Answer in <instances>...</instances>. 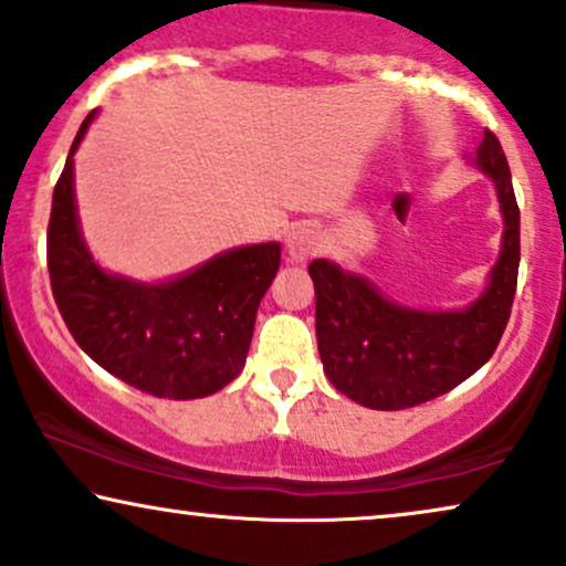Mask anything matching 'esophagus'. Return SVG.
Here are the masks:
<instances>
[{
  "instance_id": "34e87169",
  "label": "esophagus",
  "mask_w": 566,
  "mask_h": 566,
  "mask_svg": "<svg viewBox=\"0 0 566 566\" xmlns=\"http://www.w3.org/2000/svg\"><path fill=\"white\" fill-rule=\"evenodd\" d=\"M322 249V233L314 226H296L285 237V252L293 262H306L312 260Z\"/></svg>"
}]
</instances>
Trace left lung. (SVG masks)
<instances>
[{
	"label": "left lung",
	"instance_id": "obj_1",
	"mask_svg": "<svg viewBox=\"0 0 566 566\" xmlns=\"http://www.w3.org/2000/svg\"><path fill=\"white\" fill-rule=\"evenodd\" d=\"M471 164L494 181L504 231L486 289L468 306L413 310L337 262L310 265L322 366L335 390L358 406L402 410L434 400L479 371L502 340L517 289L520 210L494 132L486 129Z\"/></svg>",
	"mask_w": 566,
	"mask_h": 566
}]
</instances>
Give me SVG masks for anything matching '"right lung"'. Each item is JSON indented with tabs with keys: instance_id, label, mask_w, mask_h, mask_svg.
Returning a JSON list of instances; mask_svg holds the SVG:
<instances>
[{
	"instance_id": "1",
	"label": "right lung",
	"mask_w": 566,
	"mask_h": 566,
	"mask_svg": "<svg viewBox=\"0 0 566 566\" xmlns=\"http://www.w3.org/2000/svg\"><path fill=\"white\" fill-rule=\"evenodd\" d=\"M95 114L80 124L51 200L46 260L54 301L77 346L108 374L156 398H208L244 369L281 244L229 249L158 283L108 273L85 244L75 202V153Z\"/></svg>"
}]
</instances>
